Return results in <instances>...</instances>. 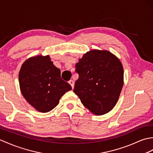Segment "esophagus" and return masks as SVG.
<instances>
[{
    "instance_id": "obj_1",
    "label": "esophagus",
    "mask_w": 153,
    "mask_h": 153,
    "mask_svg": "<svg viewBox=\"0 0 153 153\" xmlns=\"http://www.w3.org/2000/svg\"><path fill=\"white\" fill-rule=\"evenodd\" d=\"M69 84L71 85V87H72V88H74V81L73 80H70L68 81Z\"/></svg>"
}]
</instances>
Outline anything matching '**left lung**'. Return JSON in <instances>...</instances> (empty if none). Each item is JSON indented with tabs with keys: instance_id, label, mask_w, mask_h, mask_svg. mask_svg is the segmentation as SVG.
Here are the masks:
<instances>
[{
	"instance_id": "1",
	"label": "left lung",
	"mask_w": 153,
	"mask_h": 153,
	"mask_svg": "<svg viewBox=\"0 0 153 153\" xmlns=\"http://www.w3.org/2000/svg\"><path fill=\"white\" fill-rule=\"evenodd\" d=\"M79 75L74 92L85 108L104 115L114 108L123 86L124 71L118 58L108 51L87 52L76 65Z\"/></svg>"
}]
</instances>
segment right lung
Masks as SVG:
<instances>
[{
	"instance_id": "1",
	"label": "right lung",
	"mask_w": 153,
	"mask_h": 153,
	"mask_svg": "<svg viewBox=\"0 0 153 153\" xmlns=\"http://www.w3.org/2000/svg\"><path fill=\"white\" fill-rule=\"evenodd\" d=\"M20 89L24 98L38 111L48 112L58 105L70 85L60 77V70L49 56L39 55L27 60L19 74Z\"/></svg>"
}]
</instances>
